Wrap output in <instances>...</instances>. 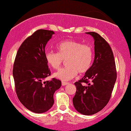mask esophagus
Returning a JSON list of instances; mask_svg holds the SVG:
<instances>
[{"instance_id":"1","label":"esophagus","mask_w":131,"mask_h":131,"mask_svg":"<svg viewBox=\"0 0 131 131\" xmlns=\"http://www.w3.org/2000/svg\"><path fill=\"white\" fill-rule=\"evenodd\" d=\"M61 84H62L63 86H64V85H67L68 84V83L66 82H63V81L62 82H61Z\"/></svg>"}]
</instances>
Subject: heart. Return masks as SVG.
Listing matches in <instances>:
<instances>
[{
	"label": "heart",
	"mask_w": 131,
	"mask_h": 131,
	"mask_svg": "<svg viewBox=\"0 0 131 131\" xmlns=\"http://www.w3.org/2000/svg\"><path fill=\"white\" fill-rule=\"evenodd\" d=\"M58 52L47 51L45 59L53 69H58L64 60L67 66L54 73L56 78L67 81L74 78L78 72H87L93 60V49L90 45L74 40L63 41L57 44Z\"/></svg>",
	"instance_id": "heart-1"
}]
</instances>
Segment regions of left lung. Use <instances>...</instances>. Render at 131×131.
Here are the masks:
<instances>
[{
    "label": "left lung",
    "instance_id": "1",
    "mask_svg": "<svg viewBox=\"0 0 131 131\" xmlns=\"http://www.w3.org/2000/svg\"><path fill=\"white\" fill-rule=\"evenodd\" d=\"M86 34L94 38V60L82 79L74 83L76 92L72 102L77 111L90 115L101 111L107 104L116 79V70L109 44L97 33Z\"/></svg>",
    "mask_w": 131,
    "mask_h": 131
}]
</instances>
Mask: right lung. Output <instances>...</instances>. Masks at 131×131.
<instances>
[{
    "instance_id": "add662e5",
    "label": "right lung",
    "mask_w": 131,
    "mask_h": 131,
    "mask_svg": "<svg viewBox=\"0 0 131 131\" xmlns=\"http://www.w3.org/2000/svg\"><path fill=\"white\" fill-rule=\"evenodd\" d=\"M54 32L40 29L24 41L17 52L13 70L15 90L19 100L34 113L46 112L54 102L53 94L61 82L50 75L45 59V46Z\"/></svg>"
}]
</instances>
